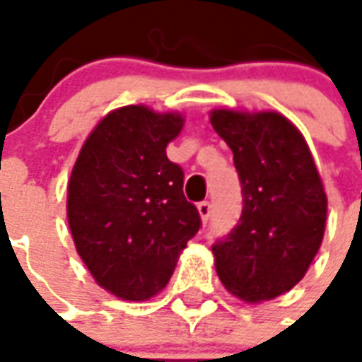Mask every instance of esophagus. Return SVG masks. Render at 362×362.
Wrapping results in <instances>:
<instances>
[{
	"label": "esophagus",
	"mask_w": 362,
	"mask_h": 362,
	"mask_svg": "<svg viewBox=\"0 0 362 362\" xmlns=\"http://www.w3.org/2000/svg\"><path fill=\"white\" fill-rule=\"evenodd\" d=\"M197 209H199V214H201L202 220L206 222V220L210 218V212H212V204H210L209 201H202L199 202V206H197Z\"/></svg>",
	"instance_id": "34e87169"
}]
</instances>
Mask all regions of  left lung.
<instances>
[{"label":"left lung","mask_w":362,"mask_h":362,"mask_svg":"<svg viewBox=\"0 0 362 362\" xmlns=\"http://www.w3.org/2000/svg\"><path fill=\"white\" fill-rule=\"evenodd\" d=\"M210 124L234 153L243 197L240 222L212 245L216 273L243 302L276 298L302 281L324 240L327 197L316 163L279 112L216 109Z\"/></svg>","instance_id":"1"}]
</instances>
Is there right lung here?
<instances>
[{"label":"right lung","mask_w":362,"mask_h":362,"mask_svg":"<svg viewBox=\"0 0 362 362\" xmlns=\"http://www.w3.org/2000/svg\"><path fill=\"white\" fill-rule=\"evenodd\" d=\"M183 122L179 112L120 107L87 136L71 169V238L97 284L117 298L142 302L165 288L201 228L183 169L165 153Z\"/></svg>","instance_id":"1"}]
</instances>
